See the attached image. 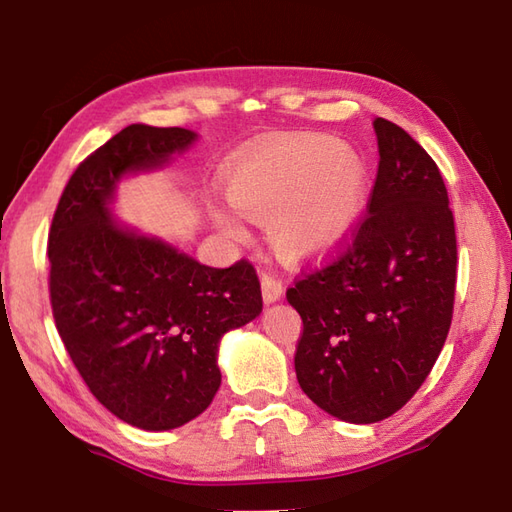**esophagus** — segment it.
I'll return each mask as SVG.
<instances>
[{"label":"esophagus","instance_id":"esophagus-1","mask_svg":"<svg viewBox=\"0 0 512 512\" xmlns=\"http://www.w3.org/2000/svg\"><path fill=\"white\" fill-rule=\"evenodd\" d=\"M282 293H284V287H282L280 277H275L271 273H264L262 275V298H264L266 305H273V302L280 300Z\"/></svg>","mask_w":512,"mask_h":512}]
</instances>
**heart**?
<instances>
[{
	"label": "heart",
	"instance_id": "obj_1",
	"mask_svg": "<svg viewBox=\"0 0 512 512\" xmlns=\"http://www.w3.org/2000/svg\"><path fill=\"white\" fill-rule=\"evenodd\" d=\"M368 162L329 135H302L246 153L225 173L232 205L268 225L271 244L287 257H318L339 248L361 221L368 198ZM230 237L246 230L235 214L212 207Z\"/></svg>",
	"mask_w": 512,
	"mask_h": 512
}]
</instances>
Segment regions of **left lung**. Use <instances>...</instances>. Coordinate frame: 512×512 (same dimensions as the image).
<instances>
[{
    "mask_svg": "<svg viewBox=\"0 0 512 512\" xmlns=\"http://www.w3.org/2000/svg\"><path fill=\"white\" fill-rule=\"evenodd\" d=\"M379 169L352 244L287 291L302 318L296 377L343 422L391 418L436 363L452 325L456 232L436 162L393 121H372Z\"/></svg>",
    "mask_w": 512,
    "mask_h": 512,
    "instance_id": "8db88e82",
    "label": "left lung"
}]
</instances>
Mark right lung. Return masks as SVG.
I'll list each match as a JSON object with an SVG mask.
<instances>
[{
    "instance_id": "obj_1",
    "label": "right lung",
    "mask_w": 512,
    "mask_h": 512,
    "mask_svg": "<svg viewBox=\"0 0 512 512\" xmlns=\"http://www.w3.org/2000/svg\"><path fill=\"white\" fill-rule=\"evenodd\" d=\"M198 140L131 124L69 178L49 230L60 339L92 395L144 431L183 427L221 386L219 345L262 314L255 268H212L112 212L126 178L167 167Z\"/></svg>"
}]
</instances>
